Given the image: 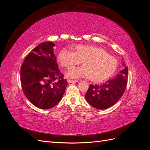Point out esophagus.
I'll return each mask as SVG.
<instances>
[{"mask_svg": "<svg viewBox=\"0 0 150 150\" xmlns=\"http://www.w3.org/2000/svg\"><path fill=\"white\" fill-rule=\"evenodd\" d=\"M68 83H75L78 82V80H71V79H68L67 80Z\"/></svg>", "mask_w": 150, "mask_h": 150, "instance_id": "1", "label": "esophagus"}]
</instances>
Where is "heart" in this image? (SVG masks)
Here are the masks:
<instances>
[{"mask_svg":"<svg viewBox=\"0 0 150 150\" xmlns=\"http://www.w3.org/2000/svg\"><path fill=\"white\" fill-rule=\"evenodd\" d=\"M58 60L62 66L67 68H72L83 62V66L68 71L67 77L73 79L89 77L94 82L108 79L115 74L117 67L114 57L95 46L78 44L74 47V51L63 48L58 54Z\"/></svg>","mask_w":150,"mask_h":150,"instance_id":"obj_1","label":"heart"}]
</instances>
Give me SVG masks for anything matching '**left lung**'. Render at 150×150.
Returning a JSON list of instances; mask_svg holds the SVG:
<instances>
[{
	"instance_id": "1",
	"label": "left lung",
	"mask_w": 150,
	"mask_h": 150,
	"mask_svg": "<svg viewBox=\"0 0 150 150\" xmlns=\"http://www.w3.org/2000/svg\"><path fill=\"white\" fill-rule=\"evenodd\" d=\"M125 67L115 78L103 84H90L85 98L93 107L104 110L114 105L124 94L128 82V67Z\"/></svg>"
}]
</instances>
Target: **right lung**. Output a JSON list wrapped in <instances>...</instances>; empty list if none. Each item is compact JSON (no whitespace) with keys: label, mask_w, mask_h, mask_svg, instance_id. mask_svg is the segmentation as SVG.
Returning <instances> with one entry per match:
<instances>
[{"label":"right lung","mask_w":150,"mask_h":150,"mask_svg":"<svg viewBox=\"0 0 150 150\" xmlns=\"http://www.w3.org/2000/svg\"><path fill=\"white\" fill-rule=\"evenodd\" d=\"M52 42H44L31 51L21 66V83L29 101L42 110L61 101L67 82L59 69Z\"/></svg>","instance_id":"right-lung-1"}]
</instances>
